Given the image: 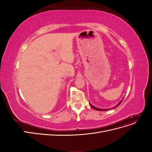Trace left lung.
Wrapping results in <instances>:
<instances>
[{"mask_svg": "<svg viewBox=\"0 0 152 152\" xmlns=\"http://www.w3.org/2000/svg\"><path fill=\"white\" fill-rule=\"evenodd\" d=\"M124 99V98H123ZM123 99L120 102H119L115 107H114L113 108H111V109H113V108H117V107H118L119 105L121 104V103H122V100H123ZM89 105L91 106V108H93V109H94V110H98V111H107V110H111V109H102V108H97V107H94V106H93V104H91V103H89Z\"/></svg>", "mask_w": 152, "mask_h": 152, "instance_id": "obj_1", "label": "left lung"}]
</instances>
